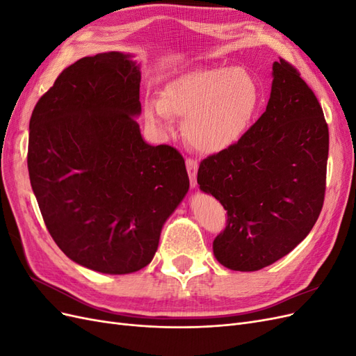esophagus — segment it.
<instances>
[{
	"instance_id": "1",
	"label": "esophagus",
	"mask_w": 356,
	"mask_h": 356,
	"mask_svg": "<svg viewBox=\"0 0 356 356\" xmlns=\"http://www.w3.org/2000/svg\"><path fill=\"white\" fill-rule=\"evenodd\" d=\"M186 165H187V172H188V177H190V184H191L193 188H195V187L197 186V169H199V163H197V160L187 159V160H186Z\"/></svg>"
}]
</instances>
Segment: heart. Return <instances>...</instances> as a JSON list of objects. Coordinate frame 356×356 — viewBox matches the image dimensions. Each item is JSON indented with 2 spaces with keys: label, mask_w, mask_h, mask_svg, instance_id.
<instances>
[{
  "label": "heart",
  "mask_w": 356,
  "mask_h": 356,
  "mask_svg": "<svg viewBox=\"0 0 356 356\" xmlns=\"http://www.w3.org/2000/svg\"><path fill=\"white\" fill-rule=\"evenodd\" d=\"M261 101L254 75L243 67H195L166 83L160 99L147 101L145 120L156 132H174V115L197 152L217 154L251 127Z\"/></svg>",
  "instance_id": "1"
}]
</instances>
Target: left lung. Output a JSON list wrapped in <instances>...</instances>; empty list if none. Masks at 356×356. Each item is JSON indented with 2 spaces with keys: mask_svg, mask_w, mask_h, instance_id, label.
I'll return each mask as SVG.
<instances>
[{
  "mask_svg": "<svg viewBox=\"0 0 356 356\" xmlns=\"http://www.w3.org/2000/svg\"><path fill=\"white\" fill-rule=\"evenodd\" d=\"M266 111L239 143L204 159L200 190L227 211L213 255L230 270L270 266L303 241L325 196L328 126L315 93L284 59Z\"/></svg>",
  "mask_w": 356,
  "mask_h": 356,
  "instance_id": "8db88e82",
  "label": "left lung"
}]
</instances>
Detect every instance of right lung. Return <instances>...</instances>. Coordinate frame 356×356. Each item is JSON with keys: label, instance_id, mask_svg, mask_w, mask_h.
<instances>
[{"label": "right lung", "instance_id": "obj_1", "mask_svg": "<svg viewBox=\"0 0 356 356\" xmlns=\"http://www.w3.org/2000/svg\"><path fill=\"white\" fill-rule=\"evenodd\" d=\"M141 71L120 51L60 72L29 120L28 170L46 227L62 252L106 275L141 270L187 195L186 161L144 141L135 118Z\"/></svg>", "mask_w": 356, "mask_h": 356}]
</instances>
